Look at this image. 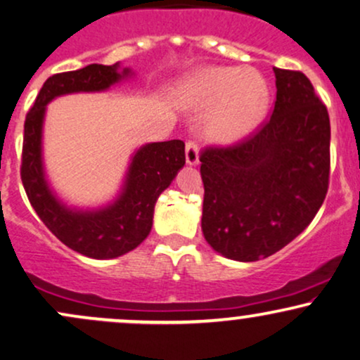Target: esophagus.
I'll list each match as a JSON object with an SVG mask.
<instances>
[{
  "mask_svg": "<svg viewBox=\"0 0 360 360\" xmlns=\"http://www.w3.org/2000/svg\"><path fill=\"white\" fill-rule=\"evenodd\" d=\"M186 162L188 166H196L199 162V147L194 141L186 142Z\"/></svg>",
  "mask_w": 360,
  "mask_h": 360,
  "instance_id": "esophagus-1",
  "label": "esophagus"
}]
</instances>
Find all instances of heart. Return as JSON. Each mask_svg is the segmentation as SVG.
Returning <instances> with one entry per match:
<instances>
[{"mask_svg": "<svg viewBox=\"0 0 360 360\" xmlns=\"http://www.w3.org/2000/svg\"><path fill=\"white\" fill-rule=\"evenodd\" d=\"M268 85L262 75L240 67H207L188 82L184 103L191 110L213 109L206 132L218 144H235L250 136L263 120Z\"/></svg>", "mask_w": 360, "mask_h": 360, "instance_id": "heart-1", "label": "heart"}]
</instances>
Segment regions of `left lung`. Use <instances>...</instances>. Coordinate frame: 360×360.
Instances as JSON below:
<instances>
[{
    "label": "left lung",
    "instance_id": "obj_1",
    "mask_svg": "<svg viewBox=\"0 0 360 360\" xmlns=\"http://www.w3.org/2000/svg\"><path fill=\"white\" fill-rule=\"evenodd\" d=\"M274 114L257 134L201 154V228L216 253L236 262L270 257L295 240L326 199L330 120L302 72L274 68Z\"/></svg>",
    "mask_w": 360,
    "mask_h": 360
}]
</instances>
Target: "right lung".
<instances>
[{"instance_id": "1", "label": "right lung", "mask_w": 360, "mask_h": 360, "mask_svg": "<svg viewBox=\"0 0 360 360\" xmlns=\"http://www.w3.org/2000/svg\"><path fill=\"white\" fill-rule=\"evenodd\" d=\"M131 75V68L120 63H92L56 73L43 84L25 120L21 181L33 210L63 245L95 259L122 257L149 236L155 201L184 167V142L174 139L141 146L131 155L122 186L110 202L98 207L70 206L51 188L43 164L46 105L62 95L105 92Z\"/></svg>"}]
</instances>
